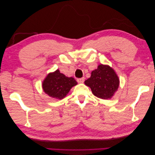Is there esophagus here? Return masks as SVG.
I'll return each instance as SVG.
<instances>
[{"mask_svg":"<svg viewBox=\"0 0 155 155\" xmlns=\"http://www.w3.org/2000/svg\"><path fill=\"white\" fill-rule=\"evenodd\" d=\"M84 81H85V78H79V79H77V81L79 83H83L84 82Z\"/></svg>","mask_w":155,"mask_h":155,"instance_id":"34e87169","label":"esophagus"}]
</instances>
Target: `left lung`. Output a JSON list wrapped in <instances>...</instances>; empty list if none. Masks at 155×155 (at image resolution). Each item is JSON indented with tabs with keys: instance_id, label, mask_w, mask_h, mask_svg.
<instances>
[{
	"instance_id": "1",
	"label": "left lung",
	"mask_w": 155,
	"mask_h": 155,
	"mask_svg": "<svg viewBox=\"0 0 155 155\" xmlns=\"http://www.w3.org/2000/svg\"><path fill=\"white\" fill-rule=\"evenodd\" d=\"M85 84L91 88L93 94L104 100L114 96L119 87L120 80L114 70L109 65L100 64L91 72Z\"/></svg>"
}]
</instances>
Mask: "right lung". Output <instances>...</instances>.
I'll list each match as a JSON object with an SVG mask.
<instances>
[{"label": "right lung", "mask_w": 155, "mask_h": 155, "mask_svg": "<svg viewBox=\"0 0 155 155\" xmlns=\"http://www.w3.org/2000/svg\"><path fill=\"white\" fill-rule=\"evenodd\" d=\"M74 78L67 77L58 69L47 75L42 83L44 92L49 96L61 100L67 95L72 87L76 85Z\"/></svg>", "instance_id": "right-lung-1"}]
</instances>
